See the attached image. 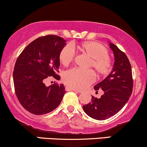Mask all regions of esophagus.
<instances>
[{
	"label": "esophagus",
	"mask_w": 147,
	"mask_h": 147,
	"mask_svg": "<svg viewBox=\"0 0 147 147\" xmlns=\"http://www.w3.org/2000/svg\"><path fill=\"white\" fill-rule=\"evenodd\" d=\"M65 90H66V91H74V92H77V93H80L81 92H80V91H79V90H76V89H74V88H69V87H68V86H67L65 88Z\"/></svg>",
	"instance_id": "34e87169"
}]
</instances>
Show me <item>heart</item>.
<instances>
[{"label": "heart", "instance_id": "b5f03b06", "mask_svg": "<svg viewBox=\"0 0 147 147\" xmlns=\"http://www.w3.org/2000/svg\"><path fill=\"white\" fill-rule=\"evenodd\" d=\"M76 47L78 50L84 53L91 59L88 64L92 67L97 75L105 76L111 71L112 64L107 48L101 43L94 41H85ZM74 58V50L69 45H66L61 50L59 55L60 63L64 66H68L72 62ZM94 74L92 70H83L80 69H71L64 76V82L67 86L76 90H83L89 86L94 80Z\"/></svg>", "mask_w": 147, "mask_h": 147}]
</instances>
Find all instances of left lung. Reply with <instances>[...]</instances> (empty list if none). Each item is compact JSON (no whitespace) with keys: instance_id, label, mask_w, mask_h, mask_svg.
<instances>
[{"instance_id":"left-lung-1","label":"left lung","mask_w":147,"mask_h":147,"mask_svg":"<svg viewBox=\"0 0 147 147\" xmlns=\"http://www.w3.org/2000/svg\"><path fill=\"white\" fill-rule=\"evenodd\" d=\"M114 55V64L111 73L94 87L96 92L102 89L100 98L92 96L91 102L83 106L90 117L103 121L114 116L125 105L133 88L132 69L128 58L114 44L109 42Z\"/></svg>"}]
</instances>
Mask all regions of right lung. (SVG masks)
<instances>
[{
  "mask_svg": "<svg viewBox=\"0 0 147 147\" xmlns=\"http://www.w3.org/2000/svg\"><path fill=\"white\" fill-rule=\"evenodd\" d=\"M66 42L57 36H42L29 44L17 58L13 71L15 93L22 106L33 114L53 111L65 94L63 84L46 86L45 82L50 78L59 79V55Z\"/></svg>",
  "mask_w": 147,
  "mask_h": 147,
  "instance_id": "obj_1",
  "label": "right lung"
}]
</instances>
